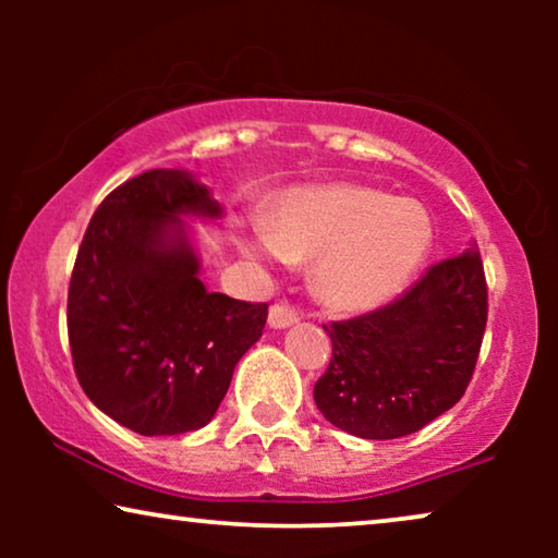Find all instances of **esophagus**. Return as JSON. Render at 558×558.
<instances>
[{"instance_id":"esophagus-1","label":"esophagus","mask_w":558,"mask_h":558,"mask_svg":"<svg viewBox=\"0 0 558 558\" xmlns=\"http://www.w3.org/2000/svg\"><path fill=\"white\" fill-rule=\"evenodd\" d=\"M296 323H300V315L287 304H271L269 307V327H274V330H287Z\"/></svg>"}]
</instances>
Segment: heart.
I'll list each match as a JSON object with an SVG mask.
<instances>
[{"label": "heart", "mask_w": 558, "mask_h": 558, "mask_svg": "<svg viewBox=\"0 0 558 558\" xmlns=\"http://www.w3.org/2000/svg\"><path fill=\"white\" fill-rule=\"evenodd\" d=\"M432 216L411 197L365 185H319L289 193L269 226L243 239L266 262H310L312 287L335 312H371L409 284L429 254Z\"/></svg>", "instance_id": "1"}]
</instances>
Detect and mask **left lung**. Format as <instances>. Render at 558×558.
I'll return each instance as SVG.
<instances>
[{"label":"left lung","mask_w":558,"mask_h":558,"mask_svg":"<svg viewBox=\"0 0 558 558\" xmlns=\"http://www.w3.org/2000/svg\"><path fill=\"white\" fill-rule=\"evenodd\" d=\"M487 323L477 243L434 264L386 307L325 332L332 361L315 384L327 422L361 439L414 434L462 399Z\"/></svg>","instance_id":"left-lung-1"}]
</instances>
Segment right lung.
<instances>
[{
  "mask_svg": "<svg viewBox=\"0 0 558 558\" xmlns=\"http://www.w3.org/2000/svg\"><path fill=\"white\" fill-rule=\"evenodd\" d=\"M223 208L187 170L124 182L90 218L68 289V340L83 391L144 437L203 429L233 368L262 338L266 304L208 292L187 220Z\"/></svg>",
  "mask_w": 558,
  "mask_h": 558,
  "instance_id": "obj_1",
  "label": "right lung"
}]
</instances>
